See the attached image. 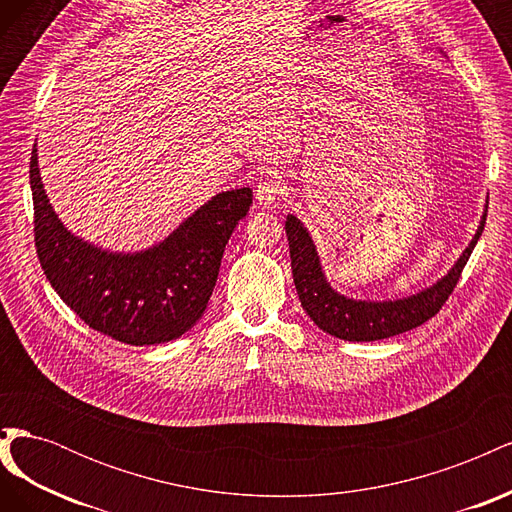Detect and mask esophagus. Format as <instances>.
Segmentation results:
<instances>
[{
	"label": "esophagus",
	"mask_w": 512,
	"mask_h": 512,
	"mask_svg": "<svg viewBox=\"0 0 512 512\" xmlns=\"http://www.w3.org/2000/svg\"><path fill=\"white\" fill-rule=\"evenodd\" d=\"M280 194H282V181L273 177V175L262 179L258 183V188H256V200H258V205H262V207L273 205L275 200L280 198Z\"/></svg>",
	"instance_id": "1"
}]
</instances>
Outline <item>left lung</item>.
Listing matches in <instances>:
<instances>
[{"instance_id": "1", "label": "left lung", "mask_w": 512, "mask_h": 512, "mask_svg": "<svg viewBox=\"0 0 512 512\" xmlns=\"http://www.w3.org/2000/svg\"><path fill=\"white\" fill-rule=\"evenodd\" d=\"M485 220L487 213L453 269L433 286L406 299L354 301L331 288L322 273L316 245L307 228L294 215H288L286 237L290 245V267L301 305L324 333L346 339V342H376V339H386L421 327L423 322L440 312L446 299L453 294L478 237L483 235Z\"/></svg>"}]
</instances>
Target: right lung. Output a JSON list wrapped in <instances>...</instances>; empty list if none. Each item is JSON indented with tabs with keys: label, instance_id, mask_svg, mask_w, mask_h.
Masks as SVG:
<instances>
[{
	"label": "right lung",
	"instance_id": "add662e5",
	"mask_svg": "<svg viewBox=\"0 0 512 512\" xmlns=\"http://www.w3.org/2000/svg\"><path fill=\"white\" fill-rule=\"evenodd\" d=\"M36 145L29 162L34 239L46 280L91 329L130 346L181 337L207 309L224 247L252 205V190L213 196L175 232L145 252L91 245L59 222L42 188Z\"/></svg>",
	"mask_w": 512,
	"mask_h": 512
}]
</instances>
